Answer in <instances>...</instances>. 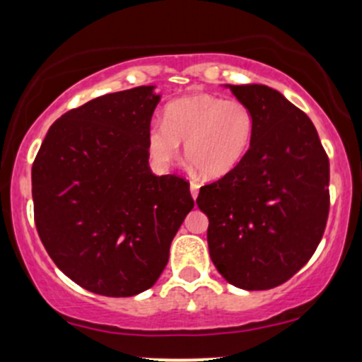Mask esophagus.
<instances>
[{
    "label": "esophagus",
    "mask_w": 362,
    "mask_h": 362,
    "mask_svg": "<svg viewBox=\"0 0 362 362\" xmlns=\"http://www.w3.org/2000/svg\"><path fill=\"white\" fill-rule=\"evenodd\" d=\"M199 185L197 182H190V194H192V197L194 199H197V195H199Z\"/></svg>",
    "instance_id": "34e87169"
}]
</instances>
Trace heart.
Returning <instances> with one entry per match:
<instances>
[{
	"label": "heart",
	"mask_w": 362,
	"mask_h": 362,
	"mask_svg": "<svg viewBox=\"0 0 362 362\" xmlns=\"http://www.w3.org/2000/svg\"><path fill=\"white\" fill-rule=\"evenodd\" d=\"M253 114L247 103L211 93H195L168 103L163 122L148 129V151L156 167L185 158L204 178H221L242 163L253 138Z\"/></svg>",
	"instance_id": "heart-1"
}]
</instances>
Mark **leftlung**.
Instances as JSON below:
<instances>
[{
	"mask_svg": "<svg viewBox=\"0 0 362 362\" xmlns=\"http://www.w3.org/2000/svg\"><path fill=\"white\" fill-rule=\"evenodd\" d=\"M253 114L242 163L201 187L207 245L218 272L247 291L272 289L317 250L328 218L330 167L308 115L265 85H228Z\"/></svg>",
	"mask_w": 362,
	"mask_h": 362,
	"instance_id": "1",
	"label": "left lung"
}]
</instances>
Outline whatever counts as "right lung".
<instances>
[{
	"label": "right lung",
	"instance_id": "add662e5",
	"mask_svg": "<svg viewBox=\"0 0 362 362\" xmlns=\"http://www.w3.org/2000/svg\"><path fill=\"white\" fill-rule=\"evenodd\" d=\"M155 86L117 91L66 112L34 167L37 231L54 264L91 293L127 298L151 288L194 199L189 182L149 168Z\"/></svg>",
	"mask_w": 362,
	"mask_h": 362
}]
</instances>
